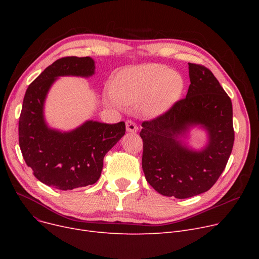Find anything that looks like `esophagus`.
Wrapping results in <instances>:
<instances>
[{
	"mask_svg": "<svg viewBox=\"0 0 259 259\" xmlns=\"http://www.w3.org/2000/svg\"><path fill=\"white\" fill-rule=\"evenodd\" d=\"M126 129L128 132H131V133H135L138 131V126L135 125V122L132 121V120H127L126 121Z\"/></svg>",
	"mask_w": 259,
	"mask_h": 259,
	"instance_id": "1",
	"label": "esophagus"
}]
</instances>
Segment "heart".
Listing matches in <instances>:
<instances>
[{"label":"heart","instance_id":"1","mask_svg":"<svg viewBox=\"0 0 259 259\" xmlns=\"http://www.w3.org/2000/svg\"><path fill=\"white\" fill-rule=\"evenodd\" d=\"M185 87L183 75L161 64H145L118 71L109 83L115 107L135 105L146 117L164 115L181 98Z\"/></svg>","mask_w":259,"mask_h":259}]
</instances>
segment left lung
<instances>
[{"instance_id":"left-lung-1","label":"left lung","mask_w":259,"mask_h":259,"mask_svg":"<svg viewBox=\"0 0 259 259\" xmlns=\"http://www.w3.org/2000/svg\"><path fill=\"white\" fill-rule=\"evenodd\" d=\"M186 99L168 112L142 124V166L147 182L164 196L192 197L208 190L226 168L234 143L233 109L214 74L201 65L189 63ZM193 127L206 131L201 149L183 141Z\"/></svg>"}]
</instances>
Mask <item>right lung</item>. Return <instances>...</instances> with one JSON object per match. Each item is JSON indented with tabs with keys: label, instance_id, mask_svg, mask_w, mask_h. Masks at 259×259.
I'll list each match as a JSON object with an SVG mask.
<instances>
[{
	"label": "right lung",
	"instance_id": "obj_1",
	"mask_svg": "<svg viewBox=\"0 0 259 259\" xmlns=\"http://www.w3.org/2000/svg\"><path fill=\"white\" fill-rule=\"evenodd\" d=\"M90 57L62 58L48 66L25 93L19 120V143L26 164L43 184L59 190L93 185L100 179L106 153L122 138L124 121L86 120L70 131L48 126L44 115L47 94L60 76L90 77Z\"/></svg>",
	"mask_w": 259,
	"mask_h": 259
}]
</instances>
